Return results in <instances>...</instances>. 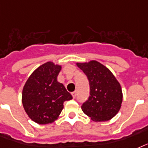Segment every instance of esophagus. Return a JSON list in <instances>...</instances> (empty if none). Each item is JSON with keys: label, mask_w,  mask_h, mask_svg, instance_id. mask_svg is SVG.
Masks as SVG:
<instances>
[{"label": "esophagus", "mask_w": 148, "mask_h": 148, "mask_svg": "<svg viewBox=\"0 0 148 148\" xmlns=\"http://www.w3.org/2000/svg\"><path fill=\"white\" fill-rule=\"evenodd\" d=\"M71 94H72V96H73V98H75V97H76V91H75V92H73L72 93H71Z\"/></svg>", "instance_id": "obj_1"}]
</instances>
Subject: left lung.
I'll return each mask as SVG.
<instances>
[{
  "instance_id": "8db88e82",
  "label": "left lung",
  "mask_w": 148,
  "mask_h": 148,
  "mask_svg": "<svg viewBox=\"0 0 148 148\" xmlns=\"http://www.w3.org/2000/svg\"><path fill=\"white\" fill-rule=\"evenodd\" d=\"M90 82V95L81 106L83 113L94 122L107 121L119 112L123 102L120 82L111 71L96 60L76 62Z\"/></svg>"
}]
</instances>
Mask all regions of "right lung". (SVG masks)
I'll return each mask as SVG.
<instances>
[{
	"label": "right lung",
	"instance_id": "obj_1",
	"mask_svg": "<svg viewBox=\"0 0 148 148\" xmlns=\"http://www.w3.org/2000/svg\"><path fill=\"white\" fill-rule=\"evenodd\" d=\"M62 66L47 62L28 77L22 90L23 106L31 120L38 124H49L60 115L63 103L73 99L57 77Z\"/></svg>",
	"mask_w": 148,
	"mask_h": 148
}]
</instances>
